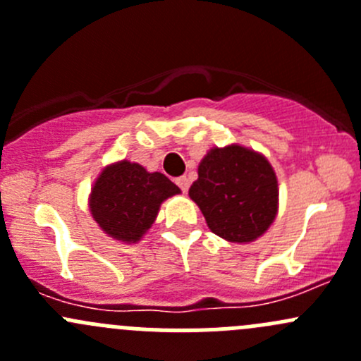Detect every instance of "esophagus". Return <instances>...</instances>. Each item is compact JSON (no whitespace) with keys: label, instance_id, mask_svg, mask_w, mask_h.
Returning <instances> with one entry per match:
<instances>
[{"label":"esophagus","instance_id":"esophagus-1","mask_svg":"<svg viewBox=\"0 0 361 361\" xmlns=\"http://www.w3.org/2000/svg\"><path fill=\"white\" fill-rule=\"evenodd\" d=\"M176 185L181 188V192H183V194H185V192L188 190V178L187 176L176 178Z\"/></svg>","mask_w":361,"mask_h":361}]
</instances>
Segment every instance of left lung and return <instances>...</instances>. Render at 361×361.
<instances>
[{"label": "left lung", "instance_id": "obj_1", "mask_svg": "<svg viewBox=\"0 0 361 361\" xmlns=\"http://www.w3.org/2000/svg\"><path fill=\"white\" fill-rule=\"evenodd\" d=\"M207 227L232 243L264 234L278 211V180L271 164L248 148H213L199 164L188 190Z\"/></svg>", "mask_w": 361, "mask_h": 361}]
</instances>
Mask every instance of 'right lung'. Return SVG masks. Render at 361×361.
<instances>
[{
	"mask_svg": "<svg viewBox=\"0 0 361 361\" xmlns=\"http://www.w3.org/2000/svg\"><path fill=\"white\" fill-rule=\"evenodd\" d=\"M176 194L180 188L162 173H148L140 164L122 160L97 178L90 211L111 238L136 243L155 221L160 202Z\"/></svg>",
	"mask_w": 361,
	"mask_h": 361,
	"instance_id": "add662e5",
	"label": "right lung"
}]
</instances>
